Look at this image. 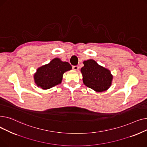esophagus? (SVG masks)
Wrapping results in <instances>:
<instances>
[{
    "instance_id": "1",
    "label": "esophagus",
    "mask_w": 147,
    "mask_h": 147,
    "mask_svg": "<svg viewBox=\"0 0 147 147\" xmlns=\"http://www.w3.org/2000/svg\"><path fill=\"white\" fill-rule=\"evenodd\" d=\"M73 69H74V70H78L79 69V67L78 65H73Z\"/></svg>"
}]
</instances>
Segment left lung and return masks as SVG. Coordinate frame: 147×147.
Returning <instances> with one entry per match:
<instances>
[{"label":"left lung","instance_id":"8db88e82","mask_svg":"<svg viewBox=\"0 0 147 147\" xmlns=\"http://www.w3.org/2000/svg\"><path fill=\"white\" fill-rule=\"evenodd\" d=\"M84 67L81 68L83 82L85 85L96 92H102L109 89L113 79L110 71L99 65L93 59L83 62Z\"/></svg>","mask_w":147,"mask_h":147}]
</instances>
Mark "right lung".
I'll use <instances>...</instances> for the list:
<instances>
[{"instance_id":"add662e5","label":"right lung","mask_w":147,"mask_h":147,"mask_svg":"<svg viewBox=\"0 0 147 147\" xmlns=\"http://www.w3.org/2000/svg\"><path fill=\"white\" fill-rule=\"evenodd\" d=\"M67 62L54 58L48 64L38 68L34 74V81L38 87L43 89H50L61 83L63 74L71 69Z\"/></svg>"}]
</instances>
